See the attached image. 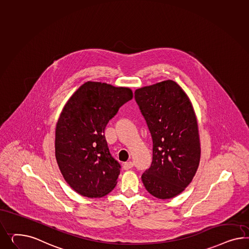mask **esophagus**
Listing matches in <instances>:
<instances>
[{
    "instance_id": "1",
    "label": "esophagus",
    "mask_w": 249,
    "mask_h": 249,
    "mask_svg": "<svg viewBox=\"0 0 249 249\" xmlns=\"http://www.w3.org/2000/svg\"><path fill=\"white\" fill-rule=\"evenodd\" d=\"M133 166H134V164H133V162L128 161L125 162L124 163V165H123V168L124 169H129V168H133Z\"/></svg>"
}]
</instances>
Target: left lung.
I'll return each instance as SVG.
<instances>
[{"instance_id":"left-lung-1","label":"left lung","mask_w":249,"mask_h":249,"mask_svg":"<svg viewBox=\"0 0 249 249\" xmlns=\"http://www.w3.org/2000/svg\"><path fill=\"white\" fill-rule=\"evenodd\" d=\"M135 100L153 142L151 166L142 176L148 193L160 199L180 194L200 160L195 111L188 95L168 80L135 90Z\"/></svg>"}]
</instances>
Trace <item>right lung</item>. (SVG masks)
Returning a JSON list of instances; mask_svg holds the SVG:
<instances>
[{
    "mask_svg": "<svg viewBox=\"0 0 249 249\" xmlns=\"http://www.w3.org/2000/svg\"><path fill=\"white\" fill-rule=\"evenodd\" d=\"M132 98L128 88L88 81L63 107L56 125L55 157L64 179L81 196L101 197L116 186L121 165L109 152L104 131Z\"/></svg>",
    "mask_w": 249,
    "mask_h": 249,
    "instance_id": "obj_1",
    "label": "right lung"
}]
</instances>
